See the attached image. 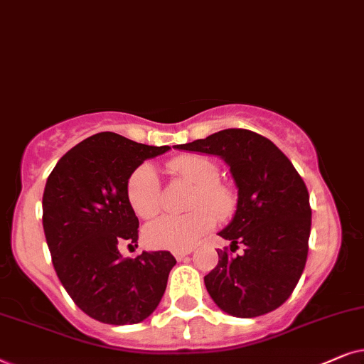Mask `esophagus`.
Masks as SVG:
<instances>
[{"label":"esophagus","mask_w":364,"mask_h":364,"mask_svg":"<svg viewBox=\"0 0 364 364\" xmlns=\"http://www.w3.org/2000/svg\"><path fill=\"white\" fill-rule=\"evenodd\" d=\"M191 251L193 250H181V251H174L173 255H174V258H176L178 261H183L188 255H191Z\"/></svg>","instance_id":"esophagus-1"}]
</instances>
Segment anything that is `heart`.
Masks as SVG:
<instances>
[{"mask_svg": "<svg viewBox=\"0 0 364 364\" xmlns=\"http://www.w3.org/2000/svg\"><path fill=\"white\" fill-rule=\"evenodd\" d=\"M168 166L193 188L186 201L185 216H164L144 228L143 238L156 250H191L215 226V218L226 221L235 215L238 196L231 186L221 183L220 168L203 154H183ZM126 198L134 215L151 220L161 211V183L151 164H141L126 183Z\"/></svg>", "mask_w": 364, "mask_h": 364, "instance_id": "heart-1", "label": "heart"}]
</instances>
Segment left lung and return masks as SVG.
<instances>
[{
    "label": "left lung",
    "instance_id": "left-lung-1",
    "mask_svg": "<svg viewBox=\"0 0 364 364\" xmlns=\"http://www.w3.org/2000/svg\"><path fill=\"white\" fill-rule=\"evenodd\" d=\"M174 148L223 158L238 186L235 218L220 236L231 251L245 245V253L218 250L216 268L205 276L213 301L238 318L279 308L308 258L311 208L303 178L273 141L250 129H223Z\"/></svg>",
    "mask_w": 364,
    "mask_h": 364
}]
</instances>
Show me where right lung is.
Here are the masks:
<instances>
[{
    "mask_svg": "<svg viewBox=\"0 0 364 364\" xmlns=\"http://www.w3.org/2000/svg\"><path fill=\"white\" fill-rule=\"evenodd\" d=\"M169 146H148L105 132L56 163L43 193V228L53 266L76 306L106 324L141 323L161 301L176 259L169 251L123 258L138 241L139 221L126 183L144 159Z\"/></svg>",
    "mask_w": 364,
    "mask_h": 364,
    "instance_id": "add662e5",
    "label": "right lung"
}]
</instances>
